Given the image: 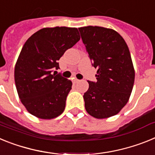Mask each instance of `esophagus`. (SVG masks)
Listing matches in <instances>:
<instances>
[{
	"label": "esophagus",
	"instance_id": "34e87169",
	"mask_svg": "<svg viewBox=\"0 0 155 155\" xmlns=\"http://www.w3.org/2000/svg\"><path fill=\"white\" fill-rule=\"evenodd\" d=\"M79 81H80V80H78V79L73 78V82H74V83H77V82H78Z\"/></svg>",
	"mask_w": 155,
	"mask_h": 155
}]
</instances>
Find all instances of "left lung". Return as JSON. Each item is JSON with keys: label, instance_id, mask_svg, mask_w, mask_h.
I'll return each mask as SVG.
<instances>
[{"label": "left lung", "instance_id": "1", "mask_svg": "<svg viewBox=\"0 0 155 155\" xmlns=\"http://www.w3.org/2000/svg\"><path fill=\"white\" fill-rule=\"evenodd\" d=\"M78 29L97 69V81H87L89 87L84 94L86 111L97 119L115 116L127 103L134 87L135 71L128 46L111 28L86 26Z\"/></svg>", "mask_w": 155, "mask_h": 155}]
</instances>
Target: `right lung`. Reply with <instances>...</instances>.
Masks as SVG:
<instances>
[{
    "mask_svg": "<svg viewBox=\"0 0 155 155\" xmlns=\"http://www.w3.org/2000/svg\"><path fill=\"white\" fill-rule=\"evenodd\" d=\"M80 40L76 28H44L23 46L15 68V81L21 103L31 115L50 120L64 112L72 82L53 74L58 61Z\"/></svg>",
    "mask_w": 155,
    "mask_h": 155,
    "instance_id": "right-lung-1",
    "label": "right lung"
}]
</instances>
